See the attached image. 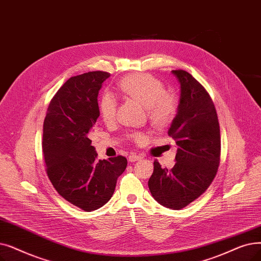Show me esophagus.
<instances>
[{"mask_svg":"<svg viewBox=\"0 0 261 261\" xmlns=\"http://www.w3.org/2000/svg\"><path fill=\"white\" fill-rule=\"evenodd\" d=\"M143 156L142 155H140V154H137V153H131L130 155H129V161L130 162H135V161H138V160H140V159H142Z\"/></svg>","mask_w":261,"mask_h":261,"instance_id":"obj_1","label":"esophagus"}]
</instances>
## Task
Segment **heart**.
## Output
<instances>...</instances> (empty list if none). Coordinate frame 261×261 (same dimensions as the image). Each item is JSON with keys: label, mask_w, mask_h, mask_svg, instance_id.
<instances>
[{"label": "heart", "mask_w": 261, "mask_h": 261, "mask_svg": "<svg viewBox=\"0 0 261 261\" xmlns=\"http://www.w3.org/2000/svg\"><path fill=\"white\" fill-rule=\"evenodd\" d=\"M119 92L139 101L146 107L147 116L156 128H164L171 123L178 110L177 100L166 94L162 81L149 73H132L122 77L118 83ZM117 112V100L111 93H105L99 100V113L105 122L114 121ZM134 141H142L144 135L132 134Z\"/></svg>", "instance_id": "b5f03b06"}]
</instances>
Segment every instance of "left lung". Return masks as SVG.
Masks as SVG:
<instances>
[{
	"instance_id": "1",
	"label": "left lung",
	"mask_w": 261,
	"mask_h": 261,
	"mask_svg": "<svg viewBox=\"0 0 261 261\" xmlns=\"http://www.w3.org/2000/svg\"><path fill=\"white\" fill-rule=\"evenodd\" d=\"M180 83L177 115L168 135L178 146L172 169L156 160L148 181L152 197L180 210L198 198L213 181L220 165L221 135L217 111L203 86L185 70H173Z\"/></svg>"
}]
</instances>
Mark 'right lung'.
Instances as JSON below:
<instances>
[{
  "label": "right lung",
  "mask_w": 261,
  "mask_h": 261,
  "mask_svg": "<svg viewBox=\"0 0 261 261\" xmlns=\"http://www.w3.org/2000/svg\"><path fill=\"white\" fill-rule=\"evenodd\" d=\"M109 76L105 71L71 76L50 101L43 121L42 151L51 184L63 198L88 212L111 199L128 163L122 155L97 160L89 139L100 115L99 90Z\"/></svg>",
  "instance_id": "obj_1"
}]
</instances>
